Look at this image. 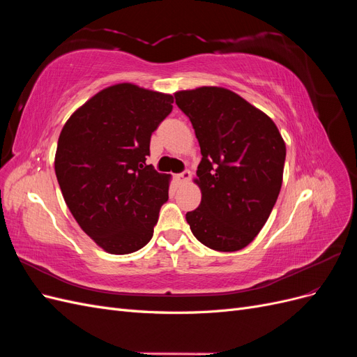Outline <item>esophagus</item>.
I'll list each match as a JSON object with an SVG mask.
<instances>
[{
	"label": "esophagus",
	"instance_id": "esophagus-1",
	"mask_svg": "<svg viewBox=\"0 0 357 357\" xmlns=\"http://www.w3.org/2000/svg\"><path fill=\"white\" fill-rule=\"evenodd\" d=\"M190 177H192V172L189 169H186V171L180 172V174H177V181L178 183H188L190 180Z\"/></svg>",
	"mask_w": 357,
	"mask_h": 357
}]
</instances>
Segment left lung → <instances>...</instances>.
Returning a JSON list of instances; mask_svg holds the SVG:
<instances>
[{
    "label": "left lung",
    "instance_id": "1",
    "mask_svg": "<svg viewBox=\"0 0 357 357\" xmlns=\"http://www.w3.org/2000/svg\"><path fill=\"white\" fill-rule=\"evenodd\" d=\"M174 98L202 155L193 180L201 204L186 214L190 231L213 250H241L261 232L278 198L284 139L271 117L229 89L202 86Z\"/></svg>",
    "mask_w": 357,
    "mask_h": 357
}]
</instances>
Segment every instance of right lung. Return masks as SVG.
I'll return each mask as SVG.
<instances>
[{
	"mask_svg": "<svg viewBox=\"0 0 357 357\" xmlns=\"http://www.w3.org/2000/svg\"><path fill=\"white\" fill-rule=\"evenodd\" d=\"M172 102L169 93L117 83L95 93L62 128L55 155L62 197L107 253H134L152 240L171 176L147 165L146 156Z\"/></svg>",
	"mask_w": 357,
	"mask_h": 357,
	"instance_id": "right-lung-1",
	"label": "right lung"
}]
</instances>
